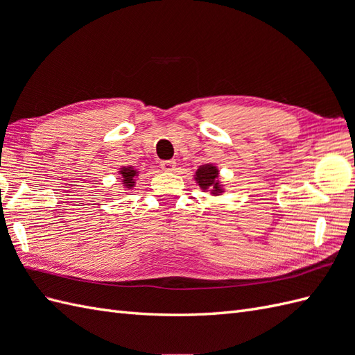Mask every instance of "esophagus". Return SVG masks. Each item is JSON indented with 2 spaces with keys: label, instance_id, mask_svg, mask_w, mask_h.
<instances>
[{
  "label": "esophagus",
  "instance_id": "esophagus-1",
  "mask_svg": "<svg viewBox=\"0 0 355 355\" xmlns=\"http://www.w3.org/2000/svg\"><path fill=\"white\" fill-rule=\"evenodd\" d=\"M161 168H163V171H175L176 161H173V159L163 161V163H161Z\"/></svg>",
  "mask_w": 355,
  "mask_h": 355
}]
</instances>
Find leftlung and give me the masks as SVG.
<instances>
[{
  "mask_svg": "<svg viewBox=\"0 0 355 355\" xmlns=\"http://www.w3.org/2000/svg\"><path fill=\"white\" fill-rule=\"evenodd\" d=\"M194 180L202 192H209L213 197L222 196L225 192V187L219 178V168L213 163L201 164L196 171Z\"/></svg>",
  "mask_w": 355,
  "mask_h": 355,
  "instance_id": "1",
  "label": "left lung"
}]
</instances>
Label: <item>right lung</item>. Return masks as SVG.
Instances as JSON below:
<instances>
[{"instance_id":"obj_1","label":"right lung","mask_w":355,"mask_h":355,"mask_svg":"<svg viewBox=\"0 0 355 355\" xmlns=\"http://www.w3.org/2000/svg\"><path fill=\"white\" fill-rule=\"evenodd\" d=\"M118 179L125 191H130L136 187V178L139 176V170L135 166H123L118 168Z\"/></svg>"}]
</instances>
